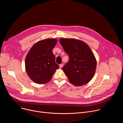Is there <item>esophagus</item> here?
<instances>
[{"instance_id": "obj_1", "label": "esophagus", "mask_w": 123, "mask_h": 123, "mask_svg": "<svg viewBox=\"0 0 123 123\" xmlns=\"http://www.w3.org/2000/svg\"><path fill=\"white\" fill-rule=\"evenodd\" d=\"M63 67V64H61L59 65V67L60 68H62Z\"/></svg>"}]
</instances>
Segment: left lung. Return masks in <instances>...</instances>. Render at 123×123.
I'll return each mask as SVG.
<instances>
[{"label":"left lung","mask_w":123,"mask_h":123,"mask_svg":"<svg viewBox=\"0 0 123 123\" xmlns=\"http://www.w3.org/2000/svg\"><path fill=\"white\" fill-rule=\"evenodd\" d=\"M59 42L69 56L62 68L69 81L76 86L89 83L96 71L97 62L90 47L84 42L73 38H61Z\"/></svg>","instance_id":"left-lung-1"}]
</instances>
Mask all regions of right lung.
Instances as JSON below:
<instances>
[{"instance_id": "1", "label": "right lung", "mask_w": 123, "mask_h": 123, "mask_svg": "<svg viewBox=\"0 0 123 123\" xmlns=\"http://www.w3.org/2000/svg\"><path fill=\"white\" fill-rule=\"evenodd\" d=\"M57 42L55 38L42 40L35 43L25 58V69L31 79L37 84H43L51 80L59 66L55 63L52 52Z\"/></svg>"}]
</instances>
